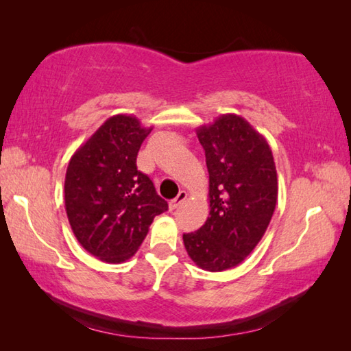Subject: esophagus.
<instances>
[{
  "label": "esophagus",
  "instance_id": "esophagus-1",
  "mask_svg": "<svg viewBox=\"0 0 351 351\" xmlns=\"http://www.w3.org/2000/svg\"><path fill=\"white\" fill-rule=\"evenodd\" d=\"M187 199V191H180V195H178L175 199H171L170 202H169V208H170V211H173V210H176L178 206H180L184 200Z\"/></svg>",
  "mask_w": 351,
  "mask_h": 351
}]
</instances>
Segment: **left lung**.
Instances as JSON below:
<instances>
[{
    "instance_id": "obj_1",
    "label": "left lung",
    "mask_w": 351,
    "mask_h": 351,
    "mask_svg": "<svg viewBox=\"0 0 351 351\" xmlns=\"http://www.w3.org/2000/svg\"><path fill=\"white\" fill-rule=\"evenodd\" d=\"M210 173V217L184 234L197 267L223 271L241 264L270 225L278 202V173L264 136L237 114H221L196 130Z\"/></svg>"
}]
</instances>
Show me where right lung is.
Here are the masks:
<instances>
[{"instance_id":"obj_1","label":"right lung","mask_w":351,"mask_h":351,"mask_svg":"<svg viewBox=\"0 0 351 351\" xmlns=\"http://www.w3.org/2000/svg\"><path fill=\"white\" fill-rule=\"evenodd\" d=\"M151 131L132 114L111 116L77 149L66 170L64 206L73 235L104 263L134 256L155 215L169 208L137 170L138 149Z\"/></svg>"}]
</instances>
